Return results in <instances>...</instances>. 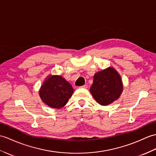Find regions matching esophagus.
<instances>
[{
  "label": "esophagus",
  "instance_id": "1",
  "mask_svg": "<svg viewBox=\"0 0 156 156\" xmlns=\"http://www.w3.org/2000/svg\"><path fill=\"white\" fill-rule=\"evenodd\" d=\"M80 88H88V86H87V85H84V86H80Z\"/></svg>",
  "mask_w": 156,
  "mask_h": 156
}]
</instances>
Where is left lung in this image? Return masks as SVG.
I'll return each instance as SVG.
<instances>
[{"mask_svg":"<svg viewBox=\"0 0 156 156\" xmlns=\"http://www.w3.org/2000/svg\"><path fill=\"white\" fill-rule=\"evenodd\" d=\"M96 102L102 106H108L117 100L123 92L121 76L113 67L98 72L90 89Z\"/></svg>","mask_w":156,"mask_h":156,"instance_id":"8db88e82","label":"left lung"}]
</instances>
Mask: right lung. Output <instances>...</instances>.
Returning <instances> with one entry per match:
<instances>
[{
  "label": "right lung",
  "mask_w": 156,
  "mask_h": 156,
  "mask_svg": "<svg viewBox=\"0 0 156 156\" xmlns=\"http://www.w3.org/2000/svg\"><path fill=\"white\" fill-rule=\"evenodd\" d=\"M39 96L47 106L60 109L66 105L74 93L70 84L62 76L49 74L39 90Z\"/></svg>",
  "instance_id": "add662e5"
}]
</instances>
